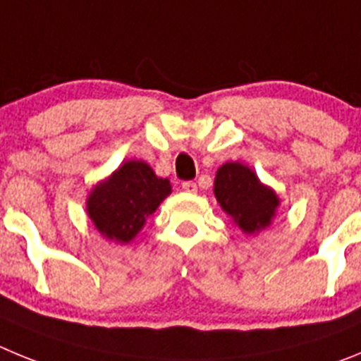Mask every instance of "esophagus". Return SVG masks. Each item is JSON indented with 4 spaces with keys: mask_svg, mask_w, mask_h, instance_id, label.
<instances>
[{
    "mask_svg": "<svg viewBox=\"0 0 361 361\" xmlns=\"http://www.w3.org/2000/svg\"><path fill=\"white\" fill-rule=\"evenodd\" d=\"M181 188H183L185 192H197V185L194 183V181H183V183H181Z\"/></svg>",
    "mask_w": 361,
    "mask_h": 361,
    "instance_id": "1",
    "label": "esophagus"
}]
</instances>
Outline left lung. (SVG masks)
I'll return each instance as SVG.
<instances>
[{
  "mask_svg": "<svg viewBox=\"0 0 361 361\" xmlns=\"http://www.w3.org/2000/svg\"><path fill=\"white\" fill-rule=\"evenodd\" d=\"M214 196L233 225L246 235L268 228L281 204L274 188L262 183L257 174L241 161H226L217 169Z\"/></svg>",
  "mask_w": 361,
  "mask_h": 361,
  "instance_id": "1",
  "label": "left lung"
}]
</instances>
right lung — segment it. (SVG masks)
Returning <instances> with one entry per match:
<instances>
[{
    "mask_svg": "<svg viewBox=\"0 0 361 361\" xmlns=\"http://www.w3.org/2000/svg\"><path fill=\"white\" fill-rule=\"evenodd\" d=\"M171 192V181L157 176L151 165L128 160L90 190L86 212L100 235L128 245Z\"/></svg>",
    "mask_w": 361,
    "mask_h": 361,
    "instance_id": "obj_1",
    "label": "right lung"
}]
</instances>
